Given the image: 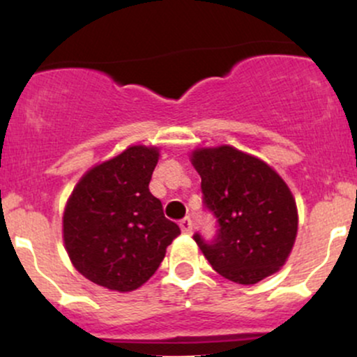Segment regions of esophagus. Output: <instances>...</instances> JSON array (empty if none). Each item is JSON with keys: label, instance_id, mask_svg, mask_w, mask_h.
<instances>
[{"label": "esophagus", "instance_id": "obj_1", "mask_svg": "<svg viewBox=\"0 0 357 357\" xmlns=\"http://www.w3.org/2000/svg\"><path fill=\"white\" fill-rule=\"evenodd\" d=\"M179 228H181L183 233L190 235V233L192 231V221L190 216H186V218H183L181 221H179Z\"/></svg>", "mask_w": 357, "mask_h": 357}]
</instances>
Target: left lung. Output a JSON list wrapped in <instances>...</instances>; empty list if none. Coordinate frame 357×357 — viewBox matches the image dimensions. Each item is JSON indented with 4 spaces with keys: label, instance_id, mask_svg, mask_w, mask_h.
<instances>
[{
    "label": "left lung",
    "instance_id": "obj_1",
    "mask_svg": "<svg viewBox=\"0 0 357 357\" xmlns=\"http://www.w3.org/2000/svg\"><path fill=\"white\" fill-rule=\"evenodd\" d=\"M191 161L202 176L204 210L216 220L211 240L192 235L211 267L241 285L277 272L297 235L296 199L284 179L230 146L198 149Z\"/></svg>",
    "mask_w": 357,
    "mask_h": 357
}]
</instances>
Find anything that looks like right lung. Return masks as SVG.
Wrapping results in <instances>:
<instances>
[{
  "label": "right lung",
  "mask_w": 357,
  "mask_h": 357,
  "mask_svg": "<svg viewBox=\"0 0 357 357\" xmlns=\"http://www.w3.org/2000/svg\"><path fill=\"white\" fill-rule=\"evenodd\" d=\"M159 153L132 146L92 167L63 213V241L75 267L93 284L130 292L154 275L167 245L181 233L151 195Z\"/></svg>",
  "instance_id": "right-lung-1"
}]
</instances>
